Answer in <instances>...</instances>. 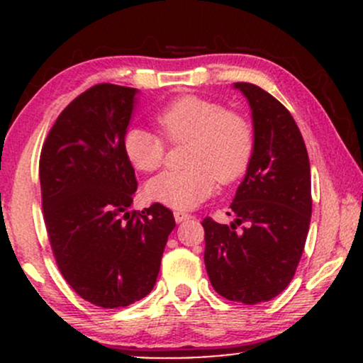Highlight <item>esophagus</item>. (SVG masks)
I'll return each instance as SVG.
<instances>
[{"mask_svg": "<svg viewBox=\"0 0 363 363\" xmlns=\"http://www.w3.org/2000/svg\"><path fill=\"white\" fill-rule=\"evenodd\" d=\"M174 218H176L177 223L186 222V220L191 218L189 213H184V211H174Z\"/></svg>", "mask_w": 363, "mask_h": 363, "instance_id": "obj_1", "label": "esophagus"}]
</instances>
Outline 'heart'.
Here are the masks:
<instances>
[{
    "mask_svg": "<svg viewBox=\"0 0 363 363\" xmlns=\"http://www.w3.org/2000/svg\"><path fill=\"white\" fill-rule=\"evenodd\" d=\"M157 124L170 143L187 141L186 169L165 170L150 179L148 199L174 210H191L210 198L216 179L228 184L247 170L254 153V131L249 121L218 102L184 95L157 114ZM124 153L133 167L153 172L164 164L165 143L145 128L124 135Z\"/></svg>",
    "mask_w": 363,
    "mask_h": 363,
    "instance_id": "heart-1",
    "label": "heart"
}]
</instances>
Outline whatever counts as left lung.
<instances>
[{
	"label": "left lung",
	"instance_id": "1",
	"mask_svg": "<svg viewBox=\"0 0 363 363\" xmlns=\"http://www.w3.org/2000/svg\"><path fill=\"white\" fill-rule=\"evenodd\" d=\"M234 86L252 111L254 153L230 205L234 222L203 220L205 266L216 294L254 306L281 294L301 261L312 213L311 165L286 107L252 83Z\"/></svg>",
	"mask_w": 363,
	"mask_h": 363
}]
</instances>
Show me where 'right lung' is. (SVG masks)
I'll use <instances>...</instances> for the list:
<instances>
[{"label": "right lung", "mask_w": 363, "mask_h": 363, "mask_svg": "<svg viewBox=\"0 0 363 363\" xmlns=\"http://www.w3.org/2000/svg\"><path fill=\"white\" fill-rule=\"evenodd\" d=\"M136 94L112 83L83 91L40 152L44 222L57 268L82 298L104 309L147 297L176 227L160 203L129 211L138 182L123 141Z\"/></svg>", "instance_id": "add662e5"}]
</instances>
